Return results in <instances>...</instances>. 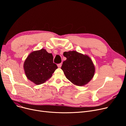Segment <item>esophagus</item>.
Wrapping results in <instances>:
<instances>
[{"label":"esophagus","mask_w":126,"mask_h":126,"mask_svg":"<svg viewBox=\"0 0 126 126\" xmlns=\"http://www.w3.org/2000/svg\"><path fill=\"white\" fill-rule=\"evenodd\" d=\"M58 67H61V66H62V63H59V64H58Z\"/></svg>","instance_id":"esophagus-1"}]
</instances>
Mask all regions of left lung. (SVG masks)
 <instances>
[{"instance_id":"obj_1","label":"left lung","mask_w":126,"mask_h":126,"mask_svg":"<svg viewBox=\"0 0 126 126\" xmlns=\"http://www.w3.org/2000/svg\"><path fill=\"white\" fill-rule=\"evenodd\" d=\"M67 59L63 62L61 69L72 83L81 86L87 84L93 78L95 68L91 59L76 51H65Z\"/></svg>"}]
</instances>
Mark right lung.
Wrapping results in <instances>:
<instances>
[{"mask_svg":"<svg viewBox=\"0 0 126 126\" xmlns=\"http://www.w3.org/2000/svg\"><path fill=\"white\" fill-rule=\"evenodd\" d=\"M23 66L28 79L36 85L47 80L58 68L53 62L52 55L44 49L31 53L25 60Z\"/></svg>","mask_w":126,"mask_h":126,"instance_id":"right-lung-1","label":"right lung"}]
</instances>
